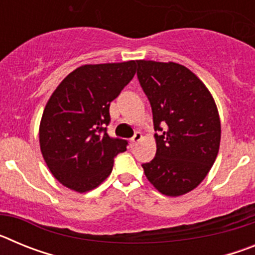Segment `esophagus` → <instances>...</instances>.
<instances>
[{"label":"esophagus","mask_w":255,"mask_h":255,"mask_svg":"<svg viewBox=\"0 0 255 255\" xmlns=\"http://www.w3.org/2000/svg\"><path fill=\"white\" fill-rule=\"evenodd\" d=\"M141 139H143V135H141V132L140 131H136L134 134V136H132V138L130 139V143H131V145H132V147H134V145H136V144H138L139 141L141 140Z\"/></svg>","instance_id":"obj_1"}]
</instances>
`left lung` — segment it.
<instances>
[{
	"label": "left lung",
	"instance_id": "8db88e82",
	"mask_svg": "<svg viewBox=\"0 0 255 255\" xmlns=\"http://www.w3.org/2000/svg\"><path fill=\"white\" fill-rule=\"evenodd\" d=\"M138 79L149 100L155 132V157L144 173L159 193L179 197L197 188L220 149L217 106L206 85L175 62L139 60Z\"/></svg>",
	"mask_w": 255,
	"mask_h": 255
}]
</instances>
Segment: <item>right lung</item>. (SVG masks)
<instances>
[{"label":"right lung","instance_id":"add662e5","mask_svg":"<svg viewBox=\"0 0 255 255\" xmlns=\"http://www.w3.org/2000/svg\"><path fill=\"white\" fill-rule=\"evenodd\" d=\"M136 61L83 65L60 83L44 108L39 144L52 175L85 193L105 181L128 141L111 138L110 105L129 84Z\"/></svg>","mask_w":255,"mask_h":255}]
</instances>
